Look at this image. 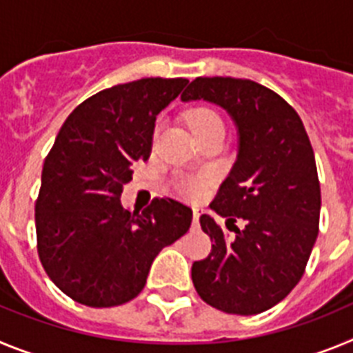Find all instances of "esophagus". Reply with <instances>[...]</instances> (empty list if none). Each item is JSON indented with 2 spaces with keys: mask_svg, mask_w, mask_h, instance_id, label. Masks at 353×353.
I'll return each instance as SVG.
<instances>
[{
  "mask_svg": "<svg viewBox=\"0 0 353 353\" xmlns=\"http://www.w3.org/2000/svg\"><path fill=\"white\" fill-rule=\"evenodd\" d=\"M201 214H203V210H201V208H198V207L192 208V221H194V224H198L199 215H201Z\"/></svg>",
  "mask_w": 353,
  "mask_h": 353,
  "instance_id": "1",
  "label": "esophagus"
}]
</instances>
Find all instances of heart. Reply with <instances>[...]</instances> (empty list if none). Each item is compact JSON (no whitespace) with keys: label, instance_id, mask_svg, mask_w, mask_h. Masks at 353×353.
I'll use <instances>...</instances> for the list:
<instances>
[{"label":"heart","instance_id":"obj_1","mask_svg":"<svg viewBox=\"0 0 353 353\" xmlns=\"http://www.w3.org/2000/svg\"><path fill=\"white\" fill-rule=\"evenodd\" d=\"M187 123H189V127H191V130L198 139L215 136V134H223L224 136L223 118L215 109L208 108V105L192 108L187 113ZM205 185H207V179H183L180 180L179 189L182 194L189 196V198H199V196H203Z\"/></svg>","mask_w":353,"mask_h":353}]
</instances>
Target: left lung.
I'll list each match as a JSON object with an SVG mask.
<instances>
[{"mask_svg": "<svg viewBox=\"0 0 353 353\" xmlns=\"http://www.w3.org/2000/svg\"><path fill=\"white\" fill-rule=\"evenodd\" d=\"M214 102L239 127V155L210 203L235 235L210 215L199 217L212 251L192 263L198 295L215 310L258 314L270 310L304 276L320 223L314 152L297 111L251 79L196 77L182 101ZM242 220L240 230L234 223Z\"/></svg>", "mask_w": 353, "mask_h": 353, "instance_id": "left-lung-1", "label": "left lung"}]
</instances>
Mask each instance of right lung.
Here are the masks:
<instances>
[{
  "label": "right lung",
  "mask_w": 353,
  "mask_h": 353,
  "mask_svg": "<svg viewBox=\"0 0 353 353\" xmlns=\"http://www.w3.org/2000/svg\"><path fill=\"white\" fill-rule=\"evenodd\" d=\"M187 83L145 77L102 90L56 136L35 201L37 251L72 301L90 307L132 301L162 248L191 226L192 210L173 198H154L143 212L120 203L130 166L148 161L155 118Z\"/></svg>",
  "instance_id": "add662e5"
}]
</instances>
